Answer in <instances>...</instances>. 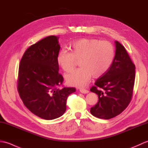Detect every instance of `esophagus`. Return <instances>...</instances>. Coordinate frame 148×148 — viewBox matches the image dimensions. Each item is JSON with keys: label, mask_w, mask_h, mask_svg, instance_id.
Masks as SVG:
<instances>
[{"label": "esophagus", "mask_w": 148, "mask_h": 148, "mask_svg": "<svg viewBox=\"0 0 148 148\" xmlns=\"http://www.w3.org/2000/svg\"><path fill=\"white\" fill-rule=\"evenodd\" d=\"M79 92L82 93H88L89 92V91L86 90V89H84V88H80Z\"/></svg>", "instance_id": "1"}]
</instances>
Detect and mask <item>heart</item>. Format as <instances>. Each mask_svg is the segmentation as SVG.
<instances>
[{
    "label": "heart",
    "mask_w": 148,
    "mask_h": 148,
    "mask_svg": "<svg viewBox=\"0 0 148 148\" xmlns=\"http://www.w3.org/2000/svg\"><path fill=\"white\" fill-rule=\"evenodd\" d=\"M71 52L60 51L57 56L59 65L66 72L74 69L79 61L80 68L66 76L69 84L83 87L89 83L92 76L98 78L109 69L114 58V48L108 40L93 38H82L72 42Z\"/></svg>",
    "instance_id": "heart-1"
}]
</instances>
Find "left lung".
<instances>
[{
  "mask_svg": "<svg viewBox=\"0 0 148 148\" xmlns=\"http://www.w3.org/2000/svg\"><path fill=\"white\" fill-rule=\"evenodd\" d=\"M115 43V56L111 65L90 88L99 97L90 112L100 119H109L121 114L133 96L136 66L124 46L118 41Z\"/></svg>",
  "mask_w": 148,
  "mask_h": 148,
  "instance_id": "1",
  "label": "left lung"
}]
</instances>
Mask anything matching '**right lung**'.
<instances>
[{
	"label": "right lung",
	"instance_id": "add662e5",
	"mask_svg": "<svg viewBox=\"0 0 148 148\" xmlns=\"http://www.w3.org/2000/svg\"><path fill=\"white\" fill-rule=\"evenodd\" d=\"M58 37L50 36L27 48L19 65L17 88L24 105L38 117L53 119L66 111L69 95L75 88L63 86L58 72Z\"/></svg>",
	"mask_w": 148,
	"mask_h": 148
}]
</instances>
